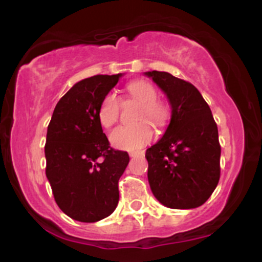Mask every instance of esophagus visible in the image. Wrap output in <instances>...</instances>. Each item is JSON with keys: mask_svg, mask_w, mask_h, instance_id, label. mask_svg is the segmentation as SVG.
<instances>
[{"mask_svg": "<svg viewBox=\"0 0 262 262\" xmlns=\"http://www.w3.org/2000/svg\"><path fill=\"white\" fill-rule=\"evenodd\" d=\"M144 150H138V151H130L129 152V156H132V158H133V156H137V155H144Z\"/></svg>", "mask_w": 262, "mask_h": 262, "instance_id": "34e87169", "label": "esophagus"}]
</instances>
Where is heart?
<instances>
[{
    "label": "heart",
    "instance_id": "heart-1",
    "mask_svg": "<svg viewBox=\"0 0 262 262\" xmlns=\"http://www.w3.org/2000/svg\"><path fill=\"white\" fill-rule=\"evenodd\" d=\"M125 97L139 102L137 119L141 121L134 125H123L111 133V143L116 148L135 150L146 145L154 138L155 127H166L171 118L170 107L164 101L158 100V91L151 83L144 80H135L125 87ZM122 101L114 93H108L102 100L98 108V121L102 127L111 128L118 122L121 114ZM152 122L150 123L148 121Z\"/></svg>",
    "mask_w": 262,
    "mask_h": 262
}]
</instances>
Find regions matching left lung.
<instances>
[{
  "mask_svg": "<svg viewBox=\"0 0 262 262\" xmlns=\"http://www.w3.org/2000/svg\"><path fill=\"white\" fill-rule=\"evenodd\" d=\"M146 75L166 93L172 108L164 137L146 150L150 188L169 208H196L210 197L221 177L217 123L191 82L164 71Z\"/></svg>",
  "mask_w": 262,
  "mask_h": 262,
  "instance_id": "1",
  "label": "left lung"
}]
</instances>
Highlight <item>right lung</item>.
Listing matches in <instances>:
<instances>
[{
  "label": "right lung",
  "instance_id": "add662e5",
  "mask_svg": "<svg viewBox=\"0 0 262 262\" xmlns=\"http://www.w3.org/2000/svg\"><path fill=\"white\" fill-rule=\"evenodd\" d=\"M121 76L96 75L77 82L60 98L48 125L45 173L54 200L83 223L111 215L119 201L118 181L129 155L111 148L98 108Z\"/></svg>",
  "mask_w": 262,
  "mask_h": 262
}]
</instances>
